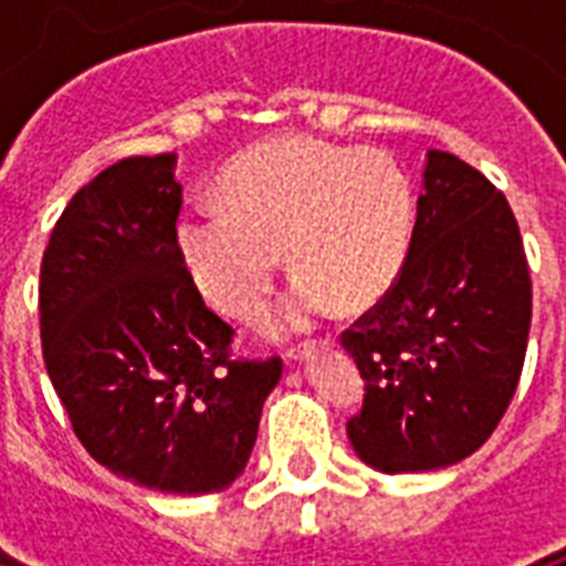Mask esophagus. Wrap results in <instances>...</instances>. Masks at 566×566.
I'll return each instance as SVG.
<instances>
[{
	"mask_svg": "<svg viewBox=\"0 0 566 566\" xmlns=\"http://www.w3.org/2000/svg\"><path fill=\"white\" fill-rule=\"evenodd\" d=\"M317 346H323V349H326V346H335V340H332V337H326V340H319V344L291 346V349L284 353V358H287V361H291V364H296V361H302V358H305V355H308V353H314Z\"/></svg>",
	"mask_w": 566,
	"mask_h": 566,
	"instance_id": "34e87169",
	"label": "esophagus"
}]
</instances>
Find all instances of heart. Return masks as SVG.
Listing matches in <instances>:
<instances>
[{"label": "heart", "instance_id": "heart-1", "mask_svg": "<svg viewBox=\"0 0 566 566\" xmlns=\"http://www.w3.org/2000/svg\"><path fill=\"white\" fill-rule=\"evenodd\" d=\"M417 226L411 176L385 149L293 135L258 144L222 172V202H193L176 243L190 279L222 314L255 319L282 273L293 282L275 326H305L337 300L358 311L402 273Z\"/></svg>", "mask_w": 566, "mask_h": 566}]
</instances>
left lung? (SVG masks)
Instances as JSON below:
<instances>
[{"instance_id":"1","label":"left lung","mask_w":566,"mask_h":566,"mask_svg":"<svg viewBox=\"0 0 566 566\" xmlns=\"http://www.w3.org/2000/svg\"><path fill=\"white\" fill-rule=\"evenodd\" d=\"M532 279L509 199L470 164L429 149L408 261L340 335L364 378L346 422L381 473H426L473 455L517 390Z\"/></svg>"}]
</instances>
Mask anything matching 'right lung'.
<instances>
[{
	"instance_id": "1",
	"label": "right lung",
	"mask_w": 566,
	"mask_h": 566,
	"mask_svg": "<svg viewBox=\"0 0 566 566\" xmlns=\"http://www.w3.org/2000/svg\"><path fill=\"white\" fill-rule=\"evenodd\" d=\"M176 155L123 158L57 217L40 264V340L75 438L111 473L217 493L247 467L282 358L234 361L176 243Z\"/></svg>"
}]
</instances>
